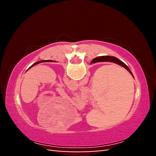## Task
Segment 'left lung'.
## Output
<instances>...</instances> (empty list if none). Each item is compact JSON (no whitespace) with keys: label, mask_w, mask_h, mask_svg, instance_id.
<instances>
[{"label":"left lung","mask_w":156,"mask_h":156,"mask_svg":"<svg viewBox=\"0 0 156 156\" xmlns=\"http://www.w3.org/2000/svg\"><path fill=\"white\" fill-rule=\"evenodd\" d=\"M53 62V60H41V61L37 62H36V63H34V64L32 66H31V67H34V65H37V64H39V63H41V62ZM31 67H30V68H31Z\"/></svg>","instance_id":"left-lung-1"}]
</instances>
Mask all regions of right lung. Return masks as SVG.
<instances>
[{"mask_svg": "<svg viewBox=\"0 0 156 156\" xmlns=\"http://www.w3.org/2000/svg\"><path fill=\"white\" fill-rule=\"evenodd\" d=\"M115 62L116 64L119 65L120 66H122L124 68H125L128 72L131 73L132 75V73L129 69V67L126 66L125 63H123L122 61H120V60H118L117 58L115 57H112V56H100V57H97L96 58H94L92 60V61L91 62V64H93V63L95 62Z\"/></svg>", "mask_w": 156, "mask_h": 156, "instance_id": "1", "label": "right lung"}]
</instances>
